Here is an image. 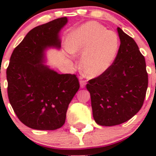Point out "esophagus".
Returning a JSON list of instances; mask_svg holds the SVG:
<instances>
[{
    "mask_svg": "<svg viewBox=\"0 0 156 156\" xmlns=\"http://www.w3.org/2000/svg\"><path fill=\"white\" fill-rule=\"evenodd\" d=\"M80 80H81L80 81V87L82 88L85 87V86H86V84H87V81L84 80H82V78H81V77H80Z\"/></svg>",
    "mask_w": 156,
    "mask_h": 156,
    "instance_id": "1",
    "label": "esophagus"
}]
</instances>
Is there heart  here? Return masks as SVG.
Instances as JSON below:
<instances>
[{
	"mask_svg": "<svg viewBox=\"0 0 156 156\" xmlns=\"http://www.w3.org/2000/svg\"><path fill=\"white\" fill-rule=\"evenodd\" d=\"M67 49L71 53H83L81 67L87 77L101 76L115 61L119 48L118 34L95 22L76 30L69 37Z\"/></svg>",
	"mask_w": 156,
	"mask_h": 156,
	"instance_id": "b5f03b06",
	"label": "heart"
}]
</instances>
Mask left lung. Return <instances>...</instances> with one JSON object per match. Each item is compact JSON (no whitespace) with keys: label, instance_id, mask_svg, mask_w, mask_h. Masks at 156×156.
<instances>
[{"label":"left lung","instance_id":"8db88e82","mask_svg":"<svg viewBox=\"0 0 156 156\" xmlns=\"http://www.w3.org/2000/svg\"><path fill=\"white\" fill-rule=\"evenodd\" d=\"M119 51L110 68L90 80L93 116L101 126L119 125L137 113L144 103L148 77L144 57L134 40L117 28Z\"/></svg>","mask_w":156,"mask_h":156}]
</instances>
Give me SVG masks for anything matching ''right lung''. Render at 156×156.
I'll return each instance as SVG.
<instances>
[{
  "mask_svg": "<svg viewBox=\"0 0 156 156\" xmlns=\"http://www.w3.org/2000/svg\"><path fill=\"white\" fill-rule=\"evenodd\" d=\"M58 18L30 30L14 49L7 68L8 96L19 119L32 129L54 130L66 122L69 105L80 88L75 74H58L43 64L47 48H60Z\"/></svg>",
  "mask_w": 156,
  "mask_h": 156,
  "instance_id": "add662e5",
  "label": "right lung"
}]
</instances>
